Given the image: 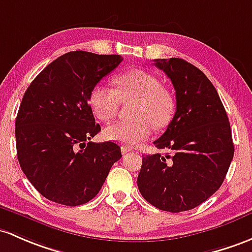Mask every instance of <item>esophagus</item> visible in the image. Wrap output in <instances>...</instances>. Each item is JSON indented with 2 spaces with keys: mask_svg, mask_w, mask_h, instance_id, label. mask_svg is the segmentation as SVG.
Masks as SVG:
<instances>
[{
  "mask_svg": "<svg viewBox=\"0 0 252 252\" xmlns=\"http://www.w3.org/2000/svg\"><path fill=\"white\" fill-rule=\"evenodd\" d=\"M131 150H132V149L129 147H127V145H123V147H121V153H123V154L128 153V151H131Z\"/></svg>",
  "mask_w": 252,
  "mask_h": 252,
  "instance_id": "obj_1",
  "label": "esophagus"
}]
</instances>
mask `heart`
<instances>
[{
    "instance_id": "b5f03b06",
    "label": "heart",
    "mask_w": 252,
    "mask_h": 252,
    "mask_svg": "<svg viewBox=\"0 0 252 252\" xmlns=\"http://www.w3.org/2000/svg\"><path fill=\"white\" fill-rule=\"evenodd\" d=\"M115 90L96 85L89 94V104L98 120L110 121L119 112L121 102L134 99L133 120L118 121L103 129V137L112 142L134 145L147 139L151 125L162 128L168 125L174 112V99L158 78L144 69L133 68L114 78Z\"/></svg>"
}]
</instances>
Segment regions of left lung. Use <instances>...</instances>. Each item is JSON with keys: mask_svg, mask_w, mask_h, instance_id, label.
I'll list each match as a JSON object with an SVG mask.
<instances>
[{"mask_svg": "<svg viewBox=\"0 0 252 252\" xmlns=\"http://www.w3.org/2000/svg\"><path fill=\"white\" fill-rule=\"evenodd\" d=\"M154 64L172 80L177 98L172 121L154 144L173 155L143 156L138 189L158 209L186 212L223 183L234 154L231 126L218 91L201 69L178 58Z\"/></svg>", "mask_w": 252, "mask_h": 252, "instance_id": "1", "label": "left lung"}]
</instances>
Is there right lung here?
I'll return each instance as SVG.
<instances>
[{
    "label": "right lung",
    "mask_w": 252,
    "mask_h": 252,
    "mask_svg": "<svg viewBox=\"0 0 252 252\" xmlns=\"http://www.w3.org/2000/svg\"><path fill=\"white\" fill-rule=\"evenodd\" d=\"M123 61L120 55L69 51L30 84L15 120L17 155L24 174L42 196L59 204L94 198L121 158L113 142H90L101 131L89 94Z\"/></svg>",
    "instance_id": "add662e5"
}]
</instances>
